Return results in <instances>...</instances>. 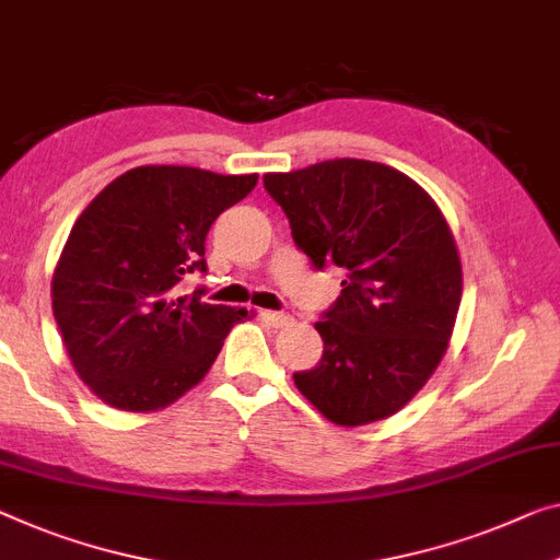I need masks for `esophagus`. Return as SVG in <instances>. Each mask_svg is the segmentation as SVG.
I'll return each instance as SVG.
<instances>
[{
  "label": "esophagus",
  "instance_id": "esophagus-1",
  "mask_svg": "<svg viewBox=\"0 0 560 560\" xmlns=\"http://www.w3.org/2000/svg\"><path fill=\"white\" fill-rule=\"evenodd\" d=\"M261 319L269 322L271 327H289V324L294 322V319H291V314H287V312H269V308H264Z\"/></svg>",
  "mask_w": 560,
  "mask_h": 560
}]
</instances>
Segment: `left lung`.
<instances>
[{
    "instance_id": "left-lung-1",
    "label": "left lung",
    "mask_w": 560,
    "mask_h": 560,
    "mask_svg": "<svg viewBox=\"0 0 560 560\" xmlns=\"http://www.w3.org/2000/svg\"><path fill=\"white\" fill-rule=\"evenodd\" d=\"M264 188L316 269L347 271L314 324L324 354L294 374L299 392L345 428L399 412L438 370L460 308L463 266L445 215L405 173L357 158L266 173Z\"/></svg>"
}]
</instances>
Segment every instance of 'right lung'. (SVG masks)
<instances>
[{
    "label": "right lung",
    "mask_w": 560,
    "mask_h": 560,
    "mask_svg": "<svg viewBox=\"0 0 560 560\" xmlns=\"http://www.w3.org/2000/svg\"><path fill=\"white\" fill-rule=\"evenodd\" d=\"M258 175L140 165L90 200L55 266L52 312L74 372L125 412L163 410L196 387L246 308L178 296L206 271V236Z\"/></svg>",
    "instance_id": "obj_1"
}]
</instances>
